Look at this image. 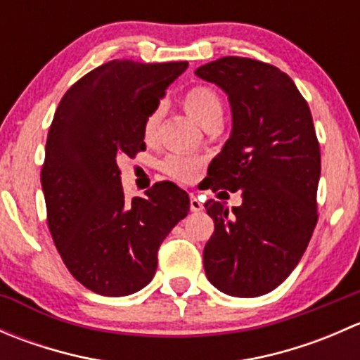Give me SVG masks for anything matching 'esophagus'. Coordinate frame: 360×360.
Listing matches in <instances>:
<instances>
[{
    "label": "esophagus",
    "mask_w": 360,
    "mask_h": 360,
    "mask_svg": "<svg viewBox=\"0 0 360 360\" xmlns=\"http://www.w3.org/2000/svg\"><path fill=\"white\" fill-rule=\"evenodd\" d=\"M190 209H191V212H200V210L203 209L200 198H198L197 195H193V193L190 195Z\"/></svg>",
    "instance_id": "esophagus-1"
}]
</instances>
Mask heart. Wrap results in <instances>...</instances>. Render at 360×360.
<instances>
[{
	"label": "heart",
	"mask_w": 360,
	"mask_h": 360,
	"mask_svg": "<svg viewBox=\"0 0 360 360\" xmlns=\"http://www.w3.org/2000/svg\"><path fill=\"white\" fill-rule=\"evenodd\" d=\"M183 103L184 110L188 115L198 123V125L207 127L210 123H216L223 120L224 112V104L223 97L219 96L216 89L209 85H195L190 90L183 94ZM160 115L162 110L157 108L148 115V118L144 120L143 134L146 139H153L155 134H157L158 123H160ZM198 167H200V160L195 157H188V155L181 153H172L169 155L162 163V169L167 176L174 177L177 181H191L198 172Z\"/></svg>",
	"instance_id": "1"
}]
</instances>
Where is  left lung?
I'll return each instance as SVG.
<instances>
[{
  "label": "left lung",
  "mask_w": 360,
  "mask_h": 360,
  "mask_svg": "<svg viewBox=\"0 0 360 360\" xmlns=\"http://www.w3.org/2000/svg\"><path fill=\"white\" fill-rule=\"evenodd\" d=\"M195 75L231 108L230 139L210 162L207 188L242 193L231 210L205 202L214 219L205 275L230 296H263L291 275L317 224L321 148L310 108L285 72L259 60L223 57Z\"/></svg>",
  "instance_id": "8db88e82"
}]
</instances>
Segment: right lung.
Instances as JSON below:
<instances>
[{
  "label": "right lung",
  "mask_w": 360,
  "mask_h": 360,
  "mask_svg": "<svg viewBox=\"0 0 360 360\" xmlns=\"http://www.w3.org/2000/svg\"><path fill=\"white\" fill-rule=\"evenodd\" d=\"M188 63L110 60L64 94L46 137L41 188L53 244L72 277L129 296L157 271L163 238L188 216V193L162 181L127 200L118 158L146 150L144 120Z\"/></svg>",
  "instance_id": "obj_1"
}]
</instances>
